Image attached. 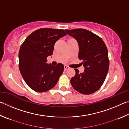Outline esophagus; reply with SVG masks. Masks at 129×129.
I'll list each match as a JSON object with an SVG mask.
<instances>
[{
    "label": "esophagus",
    "instance_id": "obj_1",
    "mask_svg": "<svg viewBox=\"0 0 129 129\" xmlns=\"http://www.w3.org/2000/svg\"><path fill=\"white\" fill-rule=\"evenodd\" d=\"M69 69V67L68 66H67V65H64V69H65V71H66V70Z\"/></svg>",
    "mask_w": 129,
    "mask_h": 129
}]
</instances>
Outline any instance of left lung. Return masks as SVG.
<instances>
[{
	"label": "left lung",
	"mask_w": 129,
	"mask_h": 129,
	"mask_svg": "<svg viewBox=\"0 0 129 129\" xmlns=\"http://www.w3.org/2000/svg\"><path fill=\"white\" fill-rule=\"evenodd\" d=\"M76 39L79 45L78 58L82 60L84 72L75 69L76 75L71 79L73 88L83 94H90L101 88L109 68L108 51L102 39L88 30L77 28L65 29Z\"/></svg>",
	"instance_id": "obj_1"
}]
</instances>
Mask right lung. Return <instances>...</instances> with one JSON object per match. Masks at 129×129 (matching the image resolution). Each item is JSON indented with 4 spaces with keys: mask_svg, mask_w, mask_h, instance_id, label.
<instances>
[{
    "mask_svg": "<svg viewBox=\"0 0 129 129\" xmlns=\"http://www.w3.org/2000/svg\"><path fill=\"white\" fill-rule=\"evenodd\" d=\"M67 35L63 29L40 28L30 34L21 44L19 67L28 86L38 92H45L56 85L64 71L62 64H48L47 57L53 54L54 44Z\"/></svg>",
    "mask_w": 129,
    "mask_h": 129,
    "instance_id": "obj_1",
    "label": "right lung"
}]
</instances>
